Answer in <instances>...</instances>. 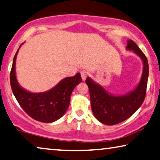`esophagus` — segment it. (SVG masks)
<instances>
[{
	"label": "esophagus",
	"instance_id": "1",
	"mask_svg": "<svg viewBox=\"0 0 160 160\" xmlns=\"http://www.w3.org/2000/svg\"><path fill=\"white\" fill-rule=\"evenodd\" d=\"M81 77H82V79L83 81H85L87 78V72L85 70H82L80 72Z\"/></svg>",
	"mask_w": 160,
	"mask_h": 160
}]
</instances>
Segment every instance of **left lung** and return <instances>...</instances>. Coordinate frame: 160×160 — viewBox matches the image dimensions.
Segmentation results:
<instances>
[{
  "label": "left lung",
  "mask_w": 160,
  "mask_h": 160,
  "mask_svg": "<svg viewBox=\"0 0 160 160\" xmlns=\"http://www.w3.org/2000/svg\"><path fill=\"white\" fill-rule=\"evenodd\" d=\"M126 50L133 51L143 62L142 78L139 84L132 91L124 95H116L104 89L90 78L85 82L90 91L92 111L98 121L103 124L111 126L126 120L142 106L146 95L149 65L146 56L132 39L127 41Z\"/></svg>",
  "instance_id": "obj_1"
}]
</instances>
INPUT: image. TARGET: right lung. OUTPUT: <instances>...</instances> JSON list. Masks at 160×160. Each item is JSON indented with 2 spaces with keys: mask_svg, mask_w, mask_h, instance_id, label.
I'll return each mask as SVG.
<instances>
[{
  "mask_svg": "<svg viewBox=\"0 0 160 160\" xmlns=\"http://www.w3.org/2000/svg\"><path fill=\"white\" fill-rule=\"evenodd\" d=\"M21 44L14 56L10 74L12 91L21 108L28 116L43 123H52L68 110L74 88L82 82L80 73L62 80L47 91L32 92L19 85L16 75V59Z\"/></svg>",
  "mask_w": 160,
  "mask_h": 160,
  "instance_id": "right-lung-1",
  "label": "right lung"
}]
</instances>
